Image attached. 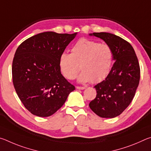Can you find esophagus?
<instances>
[{
	"mask_svg": "<svg viewBox=\"0 0 151 151\" xmlns=\"http://www.w3.org/2000/svg\"><path fill=\"white\" fill-rule=\"evenodd\" d=\"M76 88L78 89V90H84V89H85V87H84V86H76Z\"/></svg>",
	"mask_w": 151,
	"mask_h": 151,
	"instance_id": "obj_1",
	"label": "esophagus"
}]
</instances>
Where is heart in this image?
<instances>
[{"label":"heart","mask_w":151,"mask_h":151,"mask_svg":"<svg viewBox=\"0 0 151 151\" xmlns=\"http://www.w3.org/2000/svg\"><path fill=\"white\" fill-rule=\"evenodd\" d=\"M112 63L113 52L109 45L85 39L73 45L71 54L63 52L59 58L60 70L68 79L75 78L80 69L83 70L78 78L80 83L104 80L111 72Z\"/></svg>","instance_id":"obj_1"}]
</instances>
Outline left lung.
<instances>
[{
    "instance_id": "left-lung-1",
    "label": "left lung",
    "mask_w": 151,
    "mask_h": 151,
    "mask_svg": "<svg viewBox=\"0 0 151 151\" xmlns=\"http://www.w3.org/2000/svg\"><path fill=\"white\" fill-rule=\"evenodd\" d=\"M111 47L115 61L104 81L94 86L96 98L89 103L102 118H114L126 109L135 95L140 81V66L134 48L126 40L109 32L89 34Z\"/></svg>"
}]
</instances>
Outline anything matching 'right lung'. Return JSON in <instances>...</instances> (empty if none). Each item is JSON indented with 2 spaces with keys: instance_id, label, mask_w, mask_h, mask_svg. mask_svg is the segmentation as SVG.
I'll use <instances>...</instances> for the list:
<instances>
[{
  "instance_id": "add662e5",
  "label": "right lung",
  "mask_w": 151,
  "mask_h": 151,
  "mask_svg": "<svg viewBox=\"0 0 151 151\" xmlns=\"http://www.w3.org/2000/svg\"><path fill=\"white\" fill-rule=\"evenodd\" d=\"M73 34L45 32L21 43L12 61V82L28 111L40 117L55 113L75 87L60 73V56Z\"/></svg>"
}]
</instances>
